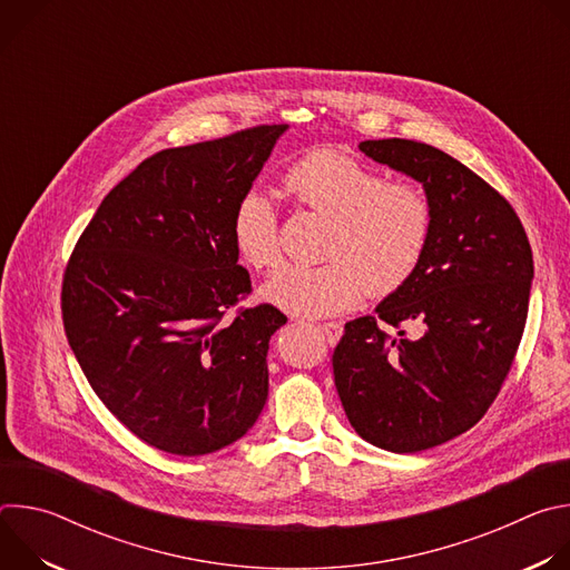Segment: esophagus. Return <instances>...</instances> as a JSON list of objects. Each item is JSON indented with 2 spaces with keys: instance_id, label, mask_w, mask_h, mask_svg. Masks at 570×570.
Returning a JSON list of instances; mask_svg holds the SVG:
<instances>
[{
  "instance_id": "34e87169",
  "label": "esophagus",
  "mask_w": 570,
  "mask_h": 570,
  "mask_svg": "<svg viewBox=\"0 0 570 570\" xmlns=\"http://www.w3.org/2000/svg\"><path fill=\"white\" fill-rule=\"evenodd\" d=\"M320 332L324 334V338H327L330 345H336L343 336V324L341 322H322Z\"/></svg>"
}]
</instances>
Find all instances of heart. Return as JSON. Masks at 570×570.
Listing matches in <instances>:
<instances>
[{"instance_id": "b5f03b06", "label": "heart", "mask_w": 570, "mask_h": 570, "mask_svg": "<svg viewBox=\"0 0 570 570\" xmlns=\"http://www.w3.org/2000/svg\"><path fill=\"white\" fill-rule=\"evenodd\" d=\"M284 187L299 209L327 218L320 266H286L262 288V297L295 317H324L354 308L365 288L385 297L409 282L431 236L433 212L426 194L411 183H381L354 157L313 150L286 169ZM232 243L255 271L282 259L279 218L259 191L243 194L234 207Z\"/></svg>"}]
</instances>
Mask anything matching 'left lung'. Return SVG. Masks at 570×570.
I'll list each match as a JSON object with an SVG mask.
<instances>
[{
    "label": "left lung",
    "instance_id": "8db88e82",
    "mask_svg": "<svg viewBox=\"0 0 570 570\" xmlns=\"http://www.w3.org/2000/svg\"><path fill=\"white\" fill-rule=\"evenodd\" d=\"M358 148L422 183L433 225L413 277L376 317L345 324L334 381L365 442L417 453L469 431L501 392L528 317L532 250L512 205L444 150L396 137ZM379 318L415 323L419 336L392 340Z\"/></svg>",
    "mask_w": 570,
    "mask_h": 570
}]
</instances>
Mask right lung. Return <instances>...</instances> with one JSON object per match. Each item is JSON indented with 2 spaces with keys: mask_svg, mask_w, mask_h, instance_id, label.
<instances>
[{
  "mask_svg": "<svg viewBox=\"0 0 570 570\" xmlns=\"http://www.w3.org/2000/svg\"><path fill=\"white\" fill-rule=\"evenodd\" d=\"M286 130L257 126L146 157L99 205L62 277L69 347L106 409L141 442L205 455L246 435L268 399V343L232 214Z\"/></svg>",
  "mask_w": 570,
  "mask_h": 570,
  "instance_id": "1",
  "label": "right lung"
}]
</instances>
